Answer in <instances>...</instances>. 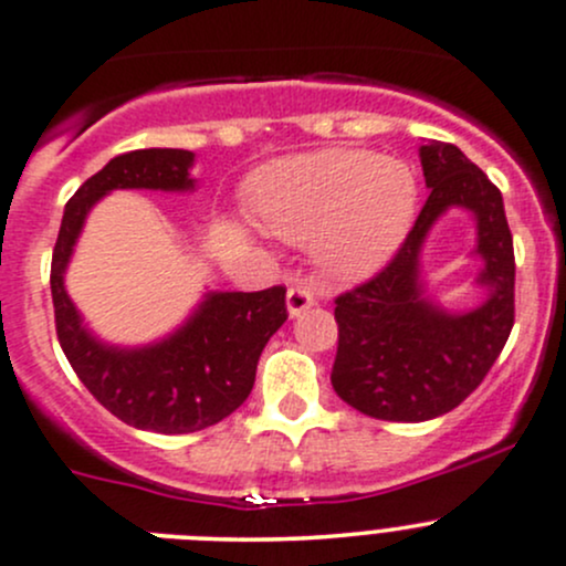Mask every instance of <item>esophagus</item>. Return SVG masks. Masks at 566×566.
Listing matches in <instances>:
<instances>
[{
    "mask_svg": "<svg viewBox=\"0 0 566 566\" xmlns=\"http://www.w3.org/2000/svg\"><path fill=\"white\" fill-rule=\"evenodd\" d=\"M314 293L308 287H303V284H295V287L287 290V312L290 317H301L303 312H308V308L314 306Z\"/></svg>",
    "mask_w": 566,
    "mask_h": 566,
    "instance_id": "34e87169",
    "label": "esophagus"
}]
</instances>
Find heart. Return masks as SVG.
<instances>
[{
    "label": "heart",
    "instance_id": "heart-1",
    "mask_svg": "<svg viewBox=\"0 0 566 566\" xmlns=\"http://www.w3.org/2000/svg\"><path fill=\"white\" fill-rule=\"evenodd\" d=\"M418 198L403 159L366 148L279 159L252 189L260 224L287 241L314 238V258L336 279H363L388 263L412 228Z\"/></svg>",
    "mask_w": 566,
    "mask_h": 566
}]
</instances>
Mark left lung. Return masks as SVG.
Instances as JSON below:
<instances>
[{
  "instance_id": "obj_1",
  "label": "left lung",
  "mask_w": 566,
  "mask_h": 566,
  "mask_svg": "<svg viewBox=\"0 0 566 566\" xmlns=\"http://www.w3.org/2000/svg\"><path fill=\"white\" fill-rule=\"evenodd\" d=\"M426 187L418 222L371 282L336 298L338 353L331 382L342 401L377 420L420 423L455 409L507 344L515 323V254L502 192L453 143L420 146ZM450 207L475 217L478 307L450 313L430 295L422 247Z\"/></svg>"
}]
</instances>
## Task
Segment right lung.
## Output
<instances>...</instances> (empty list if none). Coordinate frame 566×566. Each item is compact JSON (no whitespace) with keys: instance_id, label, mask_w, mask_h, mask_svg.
I'll return each instance as SVG.
<instances>
[{"instance_id":"1","label":"right lung","mask_w":566,"mask_h":566,"mask_svg":"<svg viewBox=\"0 0 566 566\" xmlns=\"http://www.w3.org/2000/svg\"><path fill=\"white\" fill-rule=\"evenodd\" d=\"M195 154L184 148H138L113 157L81 184L64 206L51 260L56 336L88 392L127 426L157 433H192L235 412L252 392L268 338L287 319L284 287L260 293L208 290L187 319L157 342L122 347L83 323L64 287L92 208L116 189L195 192Z\"/></svg>"}]
</instances>
